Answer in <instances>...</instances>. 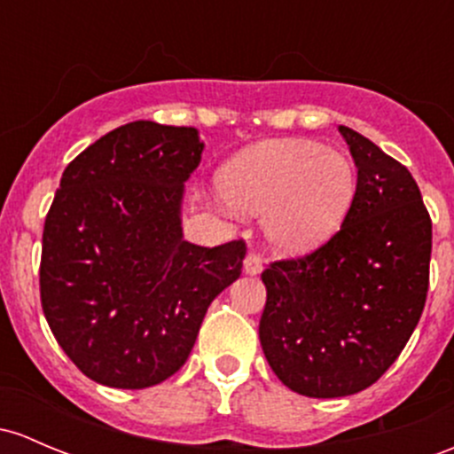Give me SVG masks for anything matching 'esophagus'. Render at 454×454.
Returning a JSON list of instances; mask_svg holds the SVG:
<instances>
[{
	"instance_id": "34e87169",
	"label": "esophagus",
	"mask_w": 454,
	"mask_h": 454,
	"mask_svg": "<svg viewBox=\"0 0 454 454\" xmlns=\"http://www.w3.org/2000/svg\"><path fill=\"white\" fill-rule=\"evenodd\" d=\"M243 270H246V274H261L263 271V259L256 252H247L246 261H243Z\"/></svg>"
}]
</instances>
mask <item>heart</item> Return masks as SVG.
<instances>
[{
	"label": "heart",
	"mask_w": 454,
	"mask_h": 454,
	"mask_svg": "<svg viewBox=\"0 0 454 454\" xmlns=\"http://www.w3.org/2000/svg\"><path fill=\"white\" fill-rule=\"evenodd\" d=\"M223 198L243 213H265V235L280 252H302L341 223L355 195V169L335 150L309 141L265 143L223 169Z\"/></svg>",
	"instance_id": "heart-1"
}]
</instances>
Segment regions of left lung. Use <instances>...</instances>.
Returning <instances> with one entry per match:
<instances>
[{
    "label": "left lung",
    "instance_id": "8db88e82",
    "mask_svg": "<svg viewBox=\"0 0 454 454\" xmlns=\"http://www.w3.org/2000/svg\"><path fill=\"white\" fill-rule=\"evenodd\" d=\"M356 191L340 231L313 252L271 261L261 346L274 374L309 398L374 385L422 317L433 223L404 165L340 126Z\"/></svg>",
    "mask_w": 454,
    "mask_h": 454
}]
</instances>
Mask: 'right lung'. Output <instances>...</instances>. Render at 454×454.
I'll return each instance as SVG.
<instances>
[{"instance_id": "1", "label": "right lung", "mask_w": 454, "mask_h": 454, "mask_svg": "<svg viewBox=\"0 0 454 454\" xmlns=\"http://www.w3.org/2000/svg\"><path fill=\"white\" fill-rule=\"evenodd\" d=\"M202 147L195 128L132 121L63 171L43 228L41 307L95 383L145 389L176 374L207 309L239 278L246 241L183 239L180 200Z\"/></svg>"}]
</instances>
